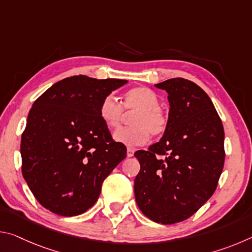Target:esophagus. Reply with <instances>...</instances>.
<instances>
[{
	"label": "esophagus",
	"instance_id": "34e87169",
	"mask_svg": "<svg viewBox=\"0 0 252 252\" xmlns=\"http://www.w3.org/2000/svg\"><path fill=\"white\" fill-rule=\"evenodd\" d=\"M133 155H134V150L132 148H127V150H126V156L129 157V158H131V157H133Z\"/></svg>",
	"mask_w": 252,
	"mask_h": 252
}]
</instances>
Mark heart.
<instances>
[{"instance_id": "heart-1", "label": "heart", "mask_w": 252, "mask_h": 252, "mask_svg": "<svg viewBox=\"0 0 252 252\" xmlns=\"http://www.w3.org/2000/svg\"><path fill=\"white\" fill-rule=\"evenodd\" d=\"M123 108L129 113L135 112L131 118V127H122L114 132L117 142L129 147L141 146L150 135H161L167 129L168 116L159 105V97L146 87H136L123 95ZM118 99L112 94L102 100L99 114L101 120L110 129H116L125 118V111Z\"/></svg>"}]
</instances>
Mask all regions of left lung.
<instances>
[{
  "label": "left lung",
  "mask_w": 252,
  "mask_h": 252,
  "mask_svg": "<svg viewBox=\"0 0 252 252\" xmlns=\"http://www.w3.org/2000/svg\"><path fill=\"white\" fill-rule=\"evenodd\" d=\"M156 87L168 92V126L159 142L134 153V195L149 219L172 224L190 218L216 191L224 131L210 97L192 81L174 78Z\"/></svg>",
  "instance_id": "left-lung-1"
}]
</instances>
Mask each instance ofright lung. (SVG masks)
I'll return each mask as SVG.
<instances>
[{
  "label": "right lung",
  "instance_id": "right-lung-1",
  "mask_svg": "<svg viewBox=\"0 0 252 252\" xmlns=\"http://www.w3.org/2000/svg\"><path fill=\"white\" fill-rule=\"evenodd\" d=\"M127 82L74 75L34 102L21 138L22 173L45 209L81 215L96 202L102 182L126 157L99 114L102 100Z\"/></svg>",
  "mask_w": 252,
  "mask_h": 252
}]
</instances>
